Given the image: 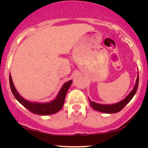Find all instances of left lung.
Listing matches in <instances>:
<instances>
[{
  "instance_id": "1",
  "label": "left lung",
  "mask_w": 148,
  "mask_h": 148,
  "mask_svg": "<svg viewBox=\"0 0 148 148\" xmlns=\"http://www.w3.org/2000/svg\"><path fill=\"white\" fill-rule=\"evenodd\" d=\"M138 84H139V75L138 74V77H137L136 79V83H135V86H134L133 89L132 90V92L123 99V100L120 101V102L116 103V104H97V103H95L92 101H91L90 99H89V103H90L91 106H92V108L94 110H97V111L101 112L104 113H109V114H112V113H117L118 112L121 111L124 107H125L127 104L132 99V97H134V95L136 93L137 90H138Z\"/></svg>"
}]
</instances>
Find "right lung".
I'll use <instances>...</instances> for the list:
<instances>
[{"label":"right lung","mask_w":148,"mask_h":148,"mask_svg":"<svg viewBox=\"0 0 148 148\" xmlns=\"http://www.w3.org/2000/svg\"><path fill=\"white\" fill-rule=\"evenodd\" d=\"M9 82L10 89H11V92L15 98L30 112H31L34 114H39V115H49V114H54V113L59 112L63 107L67 91L69 89L70 86L72 83V80H70V81L66 82L63 85L61 90L59 91L56 97L51 102L46 103H37L28 102V101L23 99L22 97H21V95L18 93L16 88H15L14 84L12 81L10 74L9 75Z\"/></svg>","instance_id":"right-lung-1"}]
</instances>
